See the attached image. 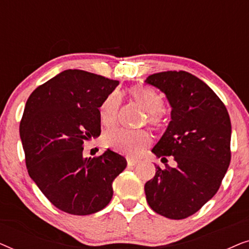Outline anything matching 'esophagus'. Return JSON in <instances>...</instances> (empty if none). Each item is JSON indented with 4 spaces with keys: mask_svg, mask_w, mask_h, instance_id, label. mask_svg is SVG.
<instances>
[{
    "mask_svg": "<svg viewBox=\"0 0 249 249\" xmlns=\"http://www.w3.org/2000/svg\"><path fill=\"white\" fill-rule=\"evenodd\" d=\"M127 163H128V165H130V166L136 165V164H137V163H138V160L128 158V159H127Z\"/></svg>",
    "mask_w": 249,
    "mask_h": 249,
    "instance_id": "esophagus-1",
    "label": "esophagus"
}]
</instances>
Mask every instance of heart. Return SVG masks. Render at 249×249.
Listing matches in <instances>:
<instances>
[{
    "label": "heart",
    "instance_id": "1",
    "mask_svg": "<svg viewBox=\"0 0 249 249\" xmlns=\"http://www.w3.org/2000/svg\"><path fill=\"white\" fill-rule=\"evenodd\" d=\"M129 95L142 110L147 112L148 122L155 127L164 124L163 107L164 100L162 95L151 87L137 85L130 88ZM120 107V96L112 93L102 102L100 107V120L105 127H110L117 122L118 111ZM105 142L121 154L128 156L137 155L151 142V136L145 130H129L124 128H113L105 134Z\"/></svg>",
    "mask_w": 249,
    "mask_h": 249
}]
</instances>
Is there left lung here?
I'll list each match as a JSON object with an SVG mask.
<instances>
[{"mask_svg": "<svg viewBox=\"0 0 249 249\" xmlns=\"http://www.w3.org/2000/svg\"><path fill=\"white\" fill-rule=\"evenodd\" d=\"M145 81L162 90L172 107L168 129L152 152L177 162L176 168L156 166L145 183L146 199L160 215L186 219L215 195L229 168V113L204 81L186 71H163Z\"/></svg>", "mask_w": 249, "mask_h": 249, "instance_id": "8db88e82", "label": "left lung"}]
</instances>
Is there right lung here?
Here are the masks:
<instances>
[{
    "instance_id": "obj_1",
    "label": "right lung",
    "mask_w": 249,
    "mask_h": 249,
    "mask_svg": "<svg viewBox=\"0 0 249 249\" xmlns=\"http://www.w3.org/2000/svg\"><path fill=\"white\" fill-rule=\"evenodd\" d=\"M119 85L103 76L69 69L30 94L20 121L28 173L47 199L73 215L103 210L113 196L112 182L127 166L107 149L83 156L84 142L101 135L102 102Z\"/></svg>"
}]
</instances>
